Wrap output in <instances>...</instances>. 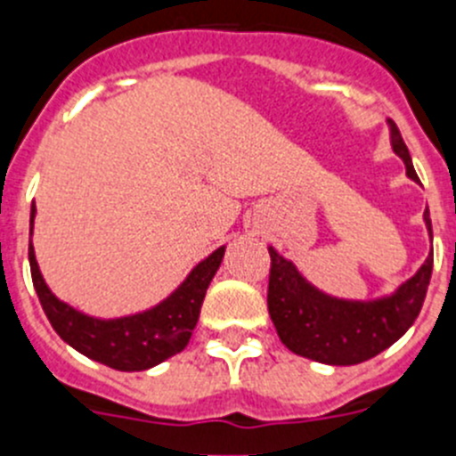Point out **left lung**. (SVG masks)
Returning <instances> with one entry per match:
<instances>
[{
  "label": "left lung",
  "mask_w": 456,
  "mask_h": 456,
  "mask_svg": "<svg viewBox=\"0 0 456 456\" xmlns=\"http://www.w3.org/2000/svg\"><path fill=\"white\" fill-rule=\"evenodd\" d=\"M390 132V148L406 167V175L420 183L411 162L409 148L402 141L393 120H386ZM422 221L432 240V219L425 209ZM272 272H269V317L285 347L297 356L310 358L324 365H356L370 361L409 331L420 315L429 278H432V253L427 256L409 281L377 299H340L322 292L283 257L273 247Z\"/></svg>",
  "instance_id": "1"
}]
</instances>
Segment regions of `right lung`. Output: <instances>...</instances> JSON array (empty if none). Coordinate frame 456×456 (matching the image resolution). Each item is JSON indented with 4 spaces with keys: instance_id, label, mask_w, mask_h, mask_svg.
Listing matches in <instances>:
<instances>
[{
    "instance_id": "add662e5",
    "label": "right lung",
    "mask_w": 456,
    "mask_h": 456,
    "mask_svg": "<svg viewBox=\"0 0 456 456\" xmlns=\"http://www.w3.org/2000/svg\"><path fill=\"white\" fill-rule=\"evenodd\" d=\"M34 219L36 205H31L29 235H34ZM224 253L225 247L209 253L159 304L134 315L111 317V320L86 315L59 299L47 288L45 278L40 273L34 244H29V265L40 305L45 310L52 329L59 333L63 342L107 368L120 370V372H141V370H151L164 363L167 358L175 356L187 347L199 322L205 292L216 269L221 267Z\"/></svg>"
}]
</instances>
